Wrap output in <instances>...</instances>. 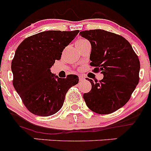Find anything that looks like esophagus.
Wrapping results in <instances>:
<instances>
[{"mask_svg": "<svg viewBox=\"0 0 151 151\" xmlns=\"http://www.w3.org/2000/svg\"><path fill=\"white\" fill-rule=\"evenodd\" d=\"M85 79V77L84 76H82V75H81V76H79V80L80 81H83V80Z\"/></svg>", "mask_w": 151, "mask_h": 151, "instance_id": "esophagus-1", "label": "esophagus"}]
</instances>
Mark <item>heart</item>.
I'll return each instance as SVG.
<instances>
[{
  "instance_id": "b5f03b06",
  "label": "heart",
  "mask_w": 151,
  "mask_h": 151,
  "mask_svg": "<svg viewBox=\"0 0 151 151\" xmlns=\"http://www.w3.org/2000/svg\"><path fill=\"white\" fill-rule=\"evenodd\" d=\"M86 42H88L86 39H84V38H79V39L76 42V45H79V44H84V43H86Z\"/></svg>"
}]
</instances>
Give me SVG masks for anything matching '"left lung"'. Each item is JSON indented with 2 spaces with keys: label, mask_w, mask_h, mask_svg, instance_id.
<instances>
[{
  "label": "left lung",
  "mask_w": 151,
  "mask_h": 151,
  "mask_svg": "<svg viewBox=\"0 0 151 151\" xmlns=\"http://www.w3.org/2000/svg\"><path fill=\"white\" fill-rule=\"evenodd\" d=\"M79 35L91 45L90 65L104 75L99 82L88 78L91 90L83 98L93 112L110 114L129 101L138 84L139 59L122 36L102 29L82 31Z\"/></svg>",
  "instance_id": "left-lung-1"
}]
</instances>
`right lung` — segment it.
Masks as SVG:
<instances>
[{
    "instance_id": "add662e5",
    "label": "right lung",
    "mask_w": 151,
    "mask_h": 151,
    "mask_svg": "<svg viewBox=\"0 0 151 151\" xmlns=\"http://www.w3.org/2000/svg\"><path fill=\"white\" fill-rule=\"evenodd\" d=\"M78 32L45 31L28 37L17 47L11 63L13 87L35 115L49 116L57 113L66 92L78 84V76L59 78L50 72V67L60 60L63 49Z\"/></svg>"
}]
</instances>
